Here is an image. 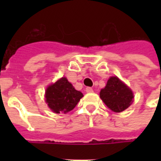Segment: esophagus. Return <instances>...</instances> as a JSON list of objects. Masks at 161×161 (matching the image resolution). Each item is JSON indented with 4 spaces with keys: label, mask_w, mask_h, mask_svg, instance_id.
Returning a JSON list of instances; mask_svg holds the SVG:
<instances>
[{
    "label": "esophagus",
    "mask_w": 161,
    "mask_h": 161,
    "mask_svg": "<svg viewBox=\"0 0 161 161\" xmlns=\"http://www.w3.org/2000/svg\"><path fill=\"white\" fill-rule=\"evenodd\" d=\"M85 91H86L87 93H91V92H93V89L91 87H87L85 89Z\"/></svg>",
    "instance_id": "obj_1"
}]
</instances>
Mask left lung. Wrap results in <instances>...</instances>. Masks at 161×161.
Here are the masks:
<instances>
[{
  "instance_id": "8db88e82",
  "label": "left lung",
  "mask_w": 161,
  "mask_h": 161,
  "mask_svg": "<svg viewBox=\"0 0 161 161\" xmlns=\"http://www.w3.org/2000/svg\"><path fill=\"white\" fill-rule=\"evenodd\" d=\"M100 97L112 111L119 113L132 104L134 94L118 77H110L106 86L100 91Z\"/></svg>"
}]
</instances>
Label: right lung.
Masks as SVG:
<instances>
[{"label": "right lung", "instance_id": "add662e5", "mask_svg": "<svg viewBox=\"0 0 161 161\" xmlns=\"http://www.w3.org/2000/svg\"><path fill=\"white\" fill-rule=\"evenodd\" d=\"M84 95L75 90L66 77H61L46 88V102L52 111L57 114L72 110Z\"/></svg>", "mask_w": 161, "mask_h": 161}]
</instances>
